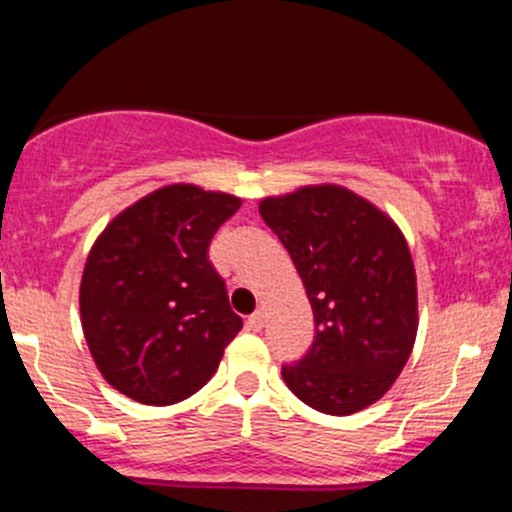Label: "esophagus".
I'll return each instance as SVG.
<instances>
[{
	"label": "esophagus",
	"instance_id": "34e87169",
	"mask_svg": "<svg viewBox=\"0 0 512 512\" xmlns=\"http://www.w3.org/2000/svg\"><path fill=\"white\" fill-rule=\"evenodd\" d=\"M245 327H248L250 332H260L262 327H264V313H262V310H257V313H252V315L248 317V322H245Z\"/></svg>",
	"mask_w": 512,
	"mask_h": 512
}]
</instances>
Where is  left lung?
Here are the masks:
<instances>
[{
	"instance_id": "8db88e82",
	"label": "left lung",
	"mask_w": 512,
	"mask_h": 512,
	"mask_svg": "<svg viewBox=\"0 0 512 512\" xmlns=\"http://www.w3.org/2000/svg\"><path fill=\"white\" fill-rule=\"evenodd\" d=\"M313 305L315 337L284 383L322 414L349 416L395 385L419 330L414 260L385 211L342 185L260 202Z\"/></svg>"
}]
</instances>
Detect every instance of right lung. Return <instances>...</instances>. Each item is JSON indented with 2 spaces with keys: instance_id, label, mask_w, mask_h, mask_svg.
<instances>
[{
  "instance_id": "obj_1",
  "label": "right lung",
  "mask_w": 512,
  "mask_h": 512,
  "mask_svg": "<svg viewBox=\"0 0 512 512\" xmlns=\"http://www.w3.org/2000/svg\"><path fill=\"white\" fill-rule=\"evenodd\" d=\"M240 197L175 182L134 202L96 238L81 276V327L108 385L168 407L195 395L243 327L209 243Z\"/></svg>"
}]
</instances>
